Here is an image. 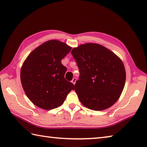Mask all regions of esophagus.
<instances>
[{"mask_svg": "<svg viewBox=\"0 0 147 147\" xmlns=\"http://www.w3.org/2000/svg\"><path fill=\"white\" fill-rule=\"evenodd\" d=\"M76 78H74L72 80V81H71V82L73 83L74 85H75V83H76Z\"/></svg>", "mask_w": 147, "mask_h": 147, "instance_id": "obj_1", "label": "esophagus"}]
</instances>
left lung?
<instances>
[{
    "instance_id": "8db88e82",
    "label": "left lung",
    "mask_w": 147,
    "mask_h": 147,
    "mask_svg": "<svg viewBox=\"0 0 147 147\" xmlns=\"http://www.w3.org/2000/svg\"><path fill=\"white\" fill-rule=\"evenodd\" d=\"M80 71L74 89L81 103L93 111L111 107L119 98L126 82L123 61L113 52L95 43L73 48Z\"/></svg>"
}]
</instances>
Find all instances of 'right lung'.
<instances>
[{"label":"right lung","mask_w":147,"mask_h":147,"mask_svg":"<svg viewBox=\"0 0 147 147\" xmlns=\"http://www.w3.org/2000/svg\"><path fill=\"white\" fill-rule=\"evenodd\" d=\"M70 46L51 40L30 53L21 69L22 86L30 101L39 108L51 110L63 104L74 85L64 78L67 68L61 60Z\"/></svg>","instance_id":"add662e5"}]
</instances>
